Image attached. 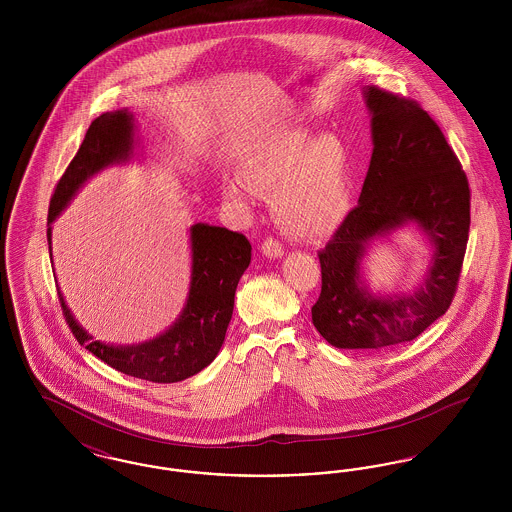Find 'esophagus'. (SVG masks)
Segmentation results:
<instances>
[{
	"label": "esophagus",
	"mask_w": 512,
	"mask_h": 512,
	"mask_svg": "<svg viewBox=\"0 0 512 512\" xmlns=\"http://www.w3.org/2000/svg\"><path fill=\"white\" fill-rule=\"evenodd\" d=\"M261 251L270 257V259H278V257H282L284 255V247L282 244L278 242V240H274V238H267L263 245H261Z\"/></svg>",
	"instance_id": "obj_1"
}]
</instances>
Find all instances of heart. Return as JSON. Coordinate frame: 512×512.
I'll use <instances>...</instances> for the list:
<instances>
[{"instance_id":"1","label":"heart","mask_w":512,"mask_h":512,"mask_svg":"<svg viewBox=\"0 0 512 512\" xmlns=\"http://www.w3.org/2000/svg\"><path fill=\"white\" fill-rule=\"evenodd\" d=\"M244 180L251 190L272 195L280 226L301 238L332 234L351 211L349 157L334 132L315 138L305 128L280 132L247 157ZM226 197L247 203L238 182L226 184Z\"/></svg>"}]
</instances>
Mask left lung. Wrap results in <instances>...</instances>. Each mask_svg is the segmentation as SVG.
Here are the masks:
<instances>
[{
    "mask_svg": "<svg viewBox=\"0 0 512 512\" xmlns=\"http://www.w3.org/2000/svg\"><path fill=\"white\" fill-rule=\"evenodd\" d=\"M372 157L359 205L318 251V334L340 349H384L420 336L449 309L470 230V188L436 121L413 99L366 86ZM414 223L433 244L423 282L407 296H374L360 274L374 239Z\"/></svg>",
    "mask_w": 512,
    "mask_h": 512,
    "instance_id": "8db88e82",
    "label": "left lung"
}]
</instances>
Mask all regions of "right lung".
<instances>
[{
	"mask_svg": "<svg viewBox=\"0 0 512 512\" xmlns=\"http://www.w3.org/2000/svg\"><path fill=\"white\" fill-rule=\"evenodd\" d=\"M134 144V117L128 109L103 113L90 124L49 203V257L51 222L61 215L88 178L105 167L128 161ZM190 242L192 280L186 305L171 328L153 340L136 345H109L94 340L76 322L63 293L57 292L63 315L78 343L122 374L155 384L182 382L211 365L219 355L232 318L238 282L251 263V244L240 232L203 222L190 228Z\"/></svg>",
	"mask_w": 512,
	"mask_h": 512,
	"instance_id": "add662e5",
	"label": "right lung"
}]
</instances>
